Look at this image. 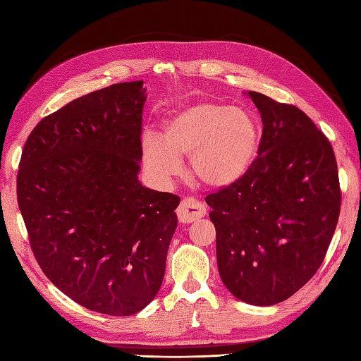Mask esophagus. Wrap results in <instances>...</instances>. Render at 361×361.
<instances>
[{"mask_svg":"<svg viewBox=\"0 0 361 361\" xmlns=\"http://www.w3.org/2000/svg\"><path fill=\"white\" fill-rule=\"evenodd\" d=\"M178 218L179 221L183 224H190L200 220V218L204 216L206 209L202 203H199L197 200H194L192 197H185L179 207H178Z\"/></svg>","mask_w":361,"mask_h":361,"instance_id":"esophagus-1","label":"esophagus"}]
</instances>
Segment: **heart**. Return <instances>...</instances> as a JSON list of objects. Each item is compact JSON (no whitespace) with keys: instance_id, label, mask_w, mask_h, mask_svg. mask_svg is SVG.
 Segmentation results:
<instances>
[{"instance_id":"1","label":"heart","mask_w":361,"mask_h":361,"mask_svg":"<svg viewBox=\"0 0 361 361\" xmlns=\"http://www.w3.org/2000/svg\"><path fill=\"white\" fill-rule=\"evenodd\" d=\"M259 150V126L241 108L199 102L174 113L162 126L161 138L146 134L141 154L147 171L170 180L190 158L191 176L203 187L221 191L235 187L253 167Z\"/></svg>"}]
</instances>
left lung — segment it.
I'll list each match as a JSON object with an SVG mask.
<instances>
[{
  "label": "left lung",
  "instance_id": "obj_1",
  "mask_svg": "<svg viewBox=\"0 0 361 361\" xmlns=\"http://www.w3.org/2000/svg\"><path fill=\"white\" fill-rule=\"evenodd\" d=\"M260 113L259 157L235 187L209 194L218 272L233 297L274 305L319 269L341 212L330 141L300 108L245 93Z\"/></svg>",
  "mask_w": 361,
  "mask_h": 361
}]
</instances>
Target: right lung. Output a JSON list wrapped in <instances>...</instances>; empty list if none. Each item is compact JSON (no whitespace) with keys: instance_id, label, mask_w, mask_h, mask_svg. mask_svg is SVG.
Segmentation results:
<instances>
[{"instance_id":"1","label":"right lung","mask_w":361,"mask_h":361,"mask_svg":"<svg viewBox=\"0 0 361 361\" xmlns=\"http://www.w3.org/2000/svg\"><path fill=\"white\" fill-rule=\"evenodd\" d=\"M143 81L84 94L42 118L24 146L18 204L45 276L82 307L143 310L166 274L180 199L143 187Z\"/></svg>"}]
</instances>
